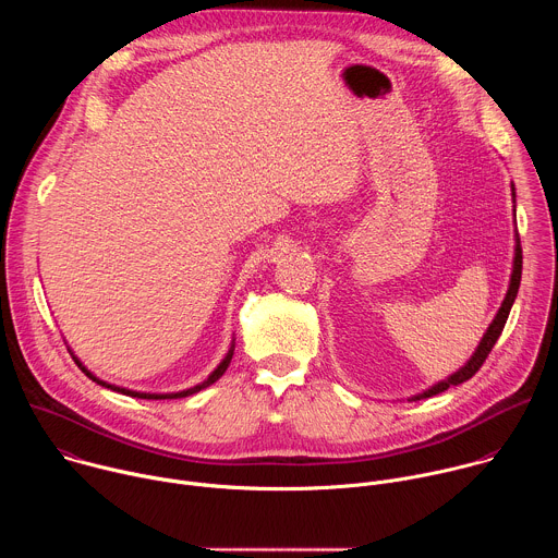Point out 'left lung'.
<instances>
[{"instance_id": "obj_1", "label": "left lung", "mask_w": 558, "mask_h": 558, "mask_svg": "<svg viewBox=\"0 0 558 558\" xmlns=\"http://www.w3.org/2000/svg\"><path fill=\"white\" fill-rule=\"evenodd\" d=\"M512 201L517 203V194H514V185H512ZM517 207V205H514ZM517 211V209H514ZM517 216V214H514ZM514 260H512V276H510V284H508V293H506V298H504V302H501V306H499V311H497V315H495V320L490 323V327H488V331L484 333V338H482V342H480V347L474 349V353L470 355V360L459 368V371H454L452 375H448L446 379H441V381H437V384H433L430 388H426L424 392H417V395H413L409 402H417V400H426V397H433V395H439V392H444L446 388H450V386H459V384H463L465 379H470L476 371L482 368V364L486 362V357H488V353L493 351V347L497 344V340H499V336H501V331H504V327H506V320H508V315H510V308H512V304H514V298H517V293H519V284H521V267H523V256H521V241H519V233H514Z\"/></svg>"}]
</instances>
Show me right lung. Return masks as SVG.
Wrapping results in <instances>:
<instances>
[{
	"mask_svg": "<svg viewBox=\"0 0 558 558\" xmlns=\"http://www.w3.org/2000/svg\"><path fill=\"white\" fill-rule=\"evenodd\" d=\"M233 349H235V342H231V347H229V351H227V355L222 357V362L209 373V377L207 379H203L201 384H196V386H192V388H185V390H179V392H141V390H132V388H123V386H117V384H108V381H104V379H99L95 373H90L86 366H84V362L78 360L70 349V355H72V360L76 362V366L82 368L93 381H97V384H101V386H106V388H110V390H117V392H123V395H130V397H138V400H179V397H187V395H194V392H198V390H203V388H207V386H211L225 371H227V366H229V362H231V357H233Z\"/></svg>",
	"mask_w": 558,
	"mask_h": 558,
	"instance_id": "add662e5",
	"label": "right lung"
}]
</instances>
